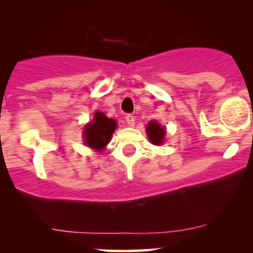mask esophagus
Returning a JSON list of instances; mask_svg holds the SVG:
<instances>
[{"label": "esophagus", "instance_id": "34e87169", "mask_svg": "<svg viewBox=\"0 0 253 253\" xmlns=\"http://www.w3.org/2000/svg\"><path fill=\"white\" fill-rule=\"evenodd\" d=\"M126 123L128 126H134L135 124V118L133 117L132 114H127L126 115Z\"/></svg>", "mask_w": 253, "mask_h": 253}]
</instances>
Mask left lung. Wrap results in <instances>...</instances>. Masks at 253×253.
Masks as SVG:
<instances>
[{
    "label": "left lung",
    "mask_w": 253,
    "mask_h": 253,
    "mask_svg": "<svg viewBox=\"0 0 253 253\" xmlns=\"http://www.w3.org/2000/svg\"><path fill=\"white\" fill-rule=\"evenodd\" d=\"M146 132L152 144L159 145L163 143L165 129L161 126V125L157 123V121H151V123H149V125H147L146 127Z\"/></svg>",
    "instance_id": "obj_1"
}]
</instances>
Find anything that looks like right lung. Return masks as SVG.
Returning <instances> with one entry per match:
<instances>
[{
    "mask_svg": "<svg viewBox=\"0 0 253 253\" xmlns=\"http://www.w3.org/2000/svg\"><path fill=\"white\" fill-rule=\"evenodd\" d=\"M117 123L113 119H108L103 113L96 112L92 123L86 125L84 128L85 144L95 150H102L109 143L114 132Z\"/></svg>",
    "mask_w": 253,
    "mask_h": 253,
    "instance_id": "obj_1",
    "label": "right lung"
}]
</instances>
